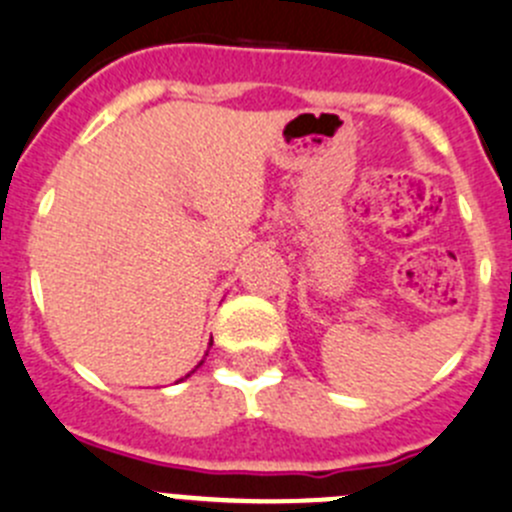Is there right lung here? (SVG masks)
Segmentation results:
<instances>
[{
	"mask_svg": "<svg viewBox=\"0 0 512 512\" xmlns=\"http://www.w3.org/2000/svg\"><path fill=\"white\" fill-rule=\"evenodd\" d=\"M209 346H212V343H209ZM204 364V358H202V361H199V364H197V369H199V366H202ZM197 369H194V371H197ZM194 371H191V374H194ZM186 376H189V374H186ZM186 376H184V379H186Z\"/></svg>",
	"mask_w": 512,
	"mask_h": 512,
	"instance_id": "add662e5",
	"label": "right lung"
}]
</instances>
